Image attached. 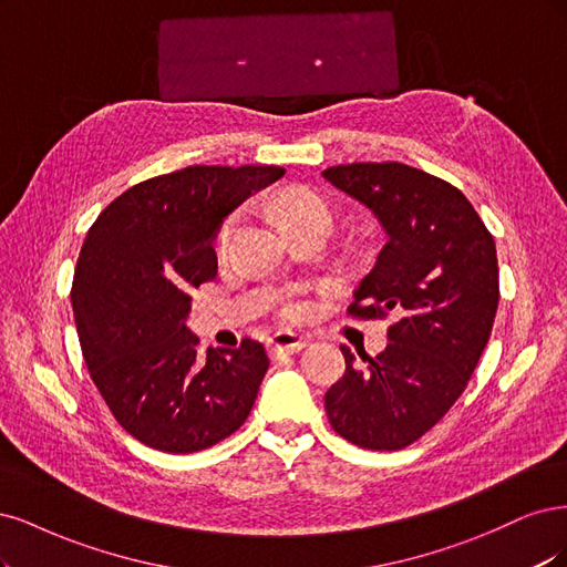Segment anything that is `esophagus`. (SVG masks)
<instances>
[{
	"label": "esophagus",
	"mask_w": 567,
	"mask_h": 567,
	"mask_svg": "<svg viewBox=\"0 0 567 567\" xmlns=\"http://www.w3.org/2000/svg\"><path fill=\"white\" fill-rule=\"evenodd\" d=\"M306 343L308 341L303 337H297V334H291V332H278L276 337L268 341V353H270V358H280L285 353L287 355H295V353L306 349Z\"/></svg>",
	"instance_id": "esophagus-1"
}]
</instances>
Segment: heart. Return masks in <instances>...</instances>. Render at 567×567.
Returning a JSON list of instances; mask_svg holds the SVG:
<instances>
[{
  "label": "heart",
  "instance_id": "1",
  "mask_svg": "<svg viewBox=\"0 0 567 567\" xmlns=\"http://www.w3.org/2000/svg\"><path fill=\"white\" fill-rule=\"evenodd\" d=\"M278 218L285 228L289 226H299V224H318L330 228L332 226V207L327 199L310 190V188H289L278 197ZM235 228V216L224 218V224L218 226L216 230V251H224L228 240H230V233ZM287 313L289 316H303L308 310L306 301H291L287 303Z\"/></svg>",
  "mask_w": 567,
  "mask_h": 567
}]
</instances>
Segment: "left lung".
<instances>
[{
    "instance_id": "obj_1",
    "label": "left lung",
    "mask_w": 567,
    "mask_h": 567,
    "mask_svg": "<svg viewBox=\"0 0 567 567\" xmlns=\"http://www.w3.org/2000/svg\"><path fill=\"white\" fill-rule=\"evenodd\" d=\"M322 176L370 207L386 233L351 318H393L379 355L349 346L324 393L332 429L364 450H403L456 403L485 351L499 303L497 249L460 188L400 162H353Z\"/></svg>"
}]
</instances>
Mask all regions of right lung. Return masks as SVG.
Returning a JSON list of instances; mask_svg holds the SVG:
<instances>
[{"instance_id":"right-lung-1","label":"right lung","mask_w":567,"mask_h":567,"mask_svg":"<svg viewBox=\"0 0 567 567\" xmlns=\"http://www.w3.org/2000/svg\"><path fill=\"white\" fill-rule=\"evenodd\" d=\"M282 167L195 164L124 190L89 228L72 278L82 355L105 405L136 441L188 454L245 424L266 349H207L186 327L190 291L216 276L224 218Z\"/></svg>"}]
</instances>
